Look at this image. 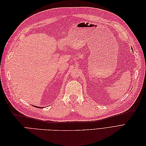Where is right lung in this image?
<instances>
[{
	"label": "right lung",
	"mask_w": 146,
	"mask_h": 146,
	"mask_svg": "<svg viewBox=\"0 0 146 146\" xmlns=\"http://www.w3.org/2000/svg\"><path fill=\"white\" fill-rule=\"evenodd\" d=\"M35 107H36V108H40V107H36V106H35Z\"/></svg>",
	"instance_id": "obj_1"
}]
</instances>
